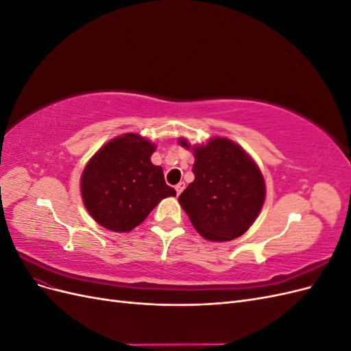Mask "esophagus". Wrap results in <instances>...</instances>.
Instances as JSON below:
<instances>
[{
  "label": "esophagus",
  "mask_w": 351,
  "mask_h": 351,
  "mask_svg": "<svg viewBox=\"0 0 351 351\" xmlns=\"http://www.w3.org/2000/svg\"><path fill=\"white\" fill-rule=\"evenodd\" d=\"M184 187H186V184L182 182V183H178L177 186H176V192H177V195H180L184 190Z\"/></svg>",
  "instance_id": "34e87169"
}]
</instances>
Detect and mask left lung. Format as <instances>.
<instances>
[{"instance_id": "obj_1", "label": "left lung", "mask_w": 351, "mask_h": 351, "mask_svg": "<svg viewBox=\"0 0 351 351\" xmlns=\"http://www.w3.org/2000/svg\"><path fill=\"white\" fill-rule=\"evenodd\" d=\"M178 143L192 149L195 180L178 202L199 234L209 241L234 240L256 221L267 196L259 167L240 145L212 137L205 145Z\"/></svg>"}]
</instances>
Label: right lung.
I'll return each mask as SVG.
<instances>
[{"instance_id":"obj_1","label":"right lung","mask_w":351,"mask_h":351,"mask_svg":"<svg viewBox=\"0 0 351 351\" xmlns=\"http://www.w3.org/2000/svg\"><path fill=\"white\" fill-rule=\"evenodd\" d=\"M156 146L137 133L117 136L95 154L80 177V193L89 215L104 228L129 232L176 190L151 156Z\"/></svg>"}]
</instances>
